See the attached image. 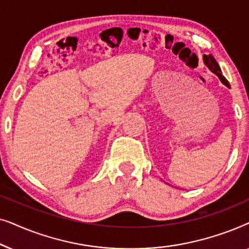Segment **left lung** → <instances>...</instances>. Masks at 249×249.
Here are the masks:
<instances>
[{"mask_svg":"<svg viewBox=\"0 0 249 249\" xmlns=\"http://www.w3.org/2000/svg\"><path fill=\"white\" fill-rule=\"evenodd\" d=\"M204 62H205V64L207 67H209V69L212 71V72L215 73L216 76L220 78V80L222 81V84H224L227 87L230 88L229 83H228V80L226 79V78H224V76H222L219 64H217L215 59H214L212 55H204Z\"/></svg>","mask_w":249,"mask_h":249,"instance_id":"8db88e82","label":"left lung"}]
</instances>
